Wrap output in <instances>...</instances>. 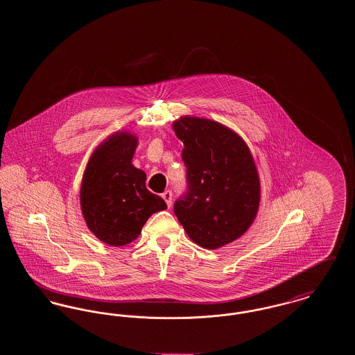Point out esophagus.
Wrapping results in <instances>:
<instances>
[{"label":"esophagus","mask_w":355,"mask_h":355,"mask_svg":"<svg viewBox=\"0 0 355 355\" xmlns=\"http://www.w3.org/2000/svg\"><path fill=\"white\" fill-rule=\"evenodd\" d=\"M162 198L165 200V202L168 203V206H171V198H173V193L170 190H166L162 193Z\"/></svg>","instance_id":"34e87169"}]
</instances>
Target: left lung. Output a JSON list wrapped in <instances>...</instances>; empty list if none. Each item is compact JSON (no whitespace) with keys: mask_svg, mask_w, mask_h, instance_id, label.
<instances>
[{"mask_svg":"<svg viewBox=\"0 0 355 355\" xmlns=\"http://www.w3.org/2000/svg\"><path fill=\"white\" fill-rule=\"evenodd\" d=\"M182 141L185 193L174 214L193 242L217 249L242 236L258 211L261 189L246 144L218 122L182 117L174 122Z\"/></svg>","mask_w":355,"mask_h":355,"instance_id":"1","label":"left lung"}]
</instances>
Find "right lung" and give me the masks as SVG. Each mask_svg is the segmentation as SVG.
<instances>
[{
	"label": "right lung",
	"instance_id": "add662e5",
	"mask_svg": "<svg viewBox=\"0 0 355 355\" xmlns=\"http://www.w3.org/2000/svg\"><path fill=\"white\" fill-rule=\"evenodd\" d=\"M137 138L109 137L93 153L81 186V207L87 227L102 242L123 246L141 234L148 218L166 202L146 189V174L132 165Z\"/></svg>",
	"mask_w": 355,
	"mask_h": 355
}]
</instances>
